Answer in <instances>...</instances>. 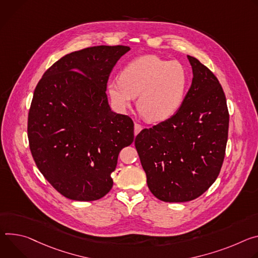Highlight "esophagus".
Instances as JSON below:
<instances>
[{
    "label": "esophagus",
    "mask_w": 258,
    "mask_h": 258,
    "mask_svg": "<svg viewBox=\"0 0 258 258\" xmlns=\"http://www.w3.org/2000/svg\"><path fill=\"white\" fill-rule=\"evenodd\" d=\"M141 130H142V126L139 125V124H137V123H135V124H134V134L137 135Z\"/></svg>",
    "instance_id": "1"
}]
</instances>
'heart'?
Returning <instances> with one entry per match:
<instances>
[{"label": "heart", "instance_id": "b5f03b06", "mask_svg": "<svg viewBox=\"0 0 258 258\" xmlns=\"http://www.w3.org/2000/svg\"><path fill=\"white\" fill-rule=\"evenodd\" d=\"M189 77L179 61L145 55L129 62L120 79L107 82V92L118 109L126 110L137 99L139 111L150 122H163L178 111L185 98Z\"/></svg>", "mask_w": 258, "mask_h": 258}]
</instances>
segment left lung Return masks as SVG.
Returning a JSON list of instances; mask_svg holds the SVG:
<instances>
[{"instance_id":"left-lung-1","label":"left lung","mask_w":258,"mask_h":258,"mask_svg":"<svg viewBox=\"0 0 258 258\" xmlns=\"http://www.w3.org/2000/svg\"><path fill=\"white\" fill-rule=\"evenodd\" d=\"M187 59L192 81L180 108L142 130L134 142L150 190L169 203L191 201L212 185L227 141L230 116L222 87L196 57Z\"/></svg>"}]
</instances>
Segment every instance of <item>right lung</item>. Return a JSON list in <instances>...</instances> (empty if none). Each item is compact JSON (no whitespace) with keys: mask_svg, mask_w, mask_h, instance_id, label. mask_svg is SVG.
Returning a JSON list of instances; mask_svg holds the SVG:
<instances>
[{"mask_svg":"<svg viewBox=\"0 0 258 258\" xmlns=\"http://www.w3.org/2000/svg\"><path fill=\"white\" fill-rule=\"evenodd\" d=\"M128 46H96L57 60L38 83L27 135L37 167L66 198L95 201L112 187L120 151L134 139V124L111 110L108 77Z\"/></svg>","mask_w":258,"mask_h":258,"instance_id":"obj_1","label":"right lung"}]
</instances>
